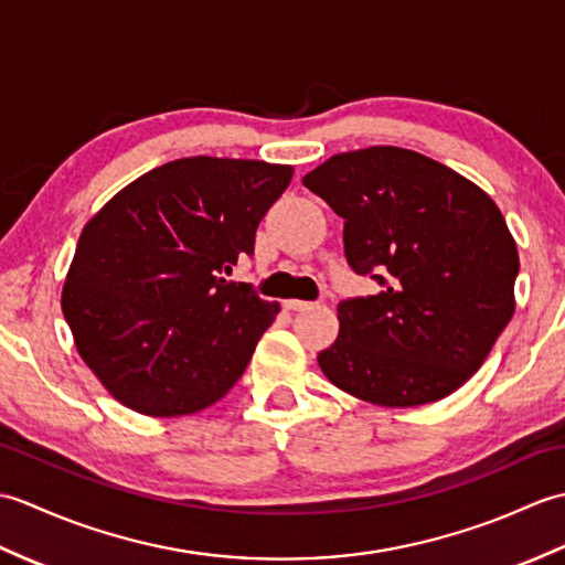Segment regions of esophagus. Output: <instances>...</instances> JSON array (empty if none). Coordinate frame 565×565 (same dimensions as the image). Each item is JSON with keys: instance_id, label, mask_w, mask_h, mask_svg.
Instances as JSON below:
<instances>
[{"instance_id": "34e87169", "label": "esophagus", "mask_w": 565, "mask_h": 565, "mask_svg": "<svg viewBox=\"0 0 565 565\" xmlns=\"http://www.w3.org/2000/svg\"><path fill=\"white\" fill-rule=\"evenodd\" d=\"M284 308L286 310H308V308H313V303L298 301V298H289V301H284Z\"/></svg>"}]
</instances>
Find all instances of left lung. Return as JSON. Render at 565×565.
I'll list each match as a JSON object with an SVG mask.
<instances>
[{"instance_id":"left-lung-1","label":"left lung","mask_w":565,"mask_h":565,"mask_svg":"<svg viewBox=\"0 0 565 565\" xmlns=\"http://www.w3.org/2000/svg\"><path fill=\"white\" fill-rule=\"evenodd\" d=\"M303 186L344 218L350 267L381 286L338 306L322 374L388 407L463 386L514 313L520 257L495 201L447 164L393 146L334 154Z\"/></svg>"}]
</instances>
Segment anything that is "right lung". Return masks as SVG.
Returning a JSON list of instances; mask_svg holds the SVG:
<instances>
[{
  "label": "right lung",
  "instance_id": "add662e5",
  "mask_svg": "<svg viewBox=\"0 0 565 565\" xmlns=\"http://www.w3.org/2000/svg\"><path fill=\"white\" fill-rule=\"evenodd\" d=\"M294 177L289 164L182 158L138 177L84 225L63 289L77 352L118 403L199 413L243 376L279 303L227 281Z\"/></svg>",
  "mask_w": 565,
  "mask_h": 565
}]
</instances>
